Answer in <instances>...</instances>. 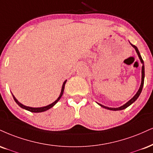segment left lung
<instances>
[{
  "instance_id": "1",
  "label": "left lung",
  "mask_w": 153,
  "mask_h": 153,
  "mask_svg": "<svg viewBox=\"0 0 153 153\" xmlns=\"http://www.w3.org/2000/svg\"><path fill=\"white\" fill-rule=\"evenodd\" d=\"M131 45H132V46L135 49L136 52H137V55H138V57H139L140 60L141 62H142V63H143V67H142V82H141L140 87V89L138 90V91H137V93H136L135 96H134L133 97H132V98L131 99V100H130L129 101H128V102H127V103H126L125 105H123V106L120 107V108H108V107L104 106V105H101V104H99V103H98V105H100L101 107H102V108H105V109L110 110H123V109H126V108H128V106H130V105H131L132 103H133V102H135V101L136 100H137V97H139V95H140V93H141V92H142V90H143V85H144V78H145V67H144V62H143V58H142V57H141V56H140V52H139L138 49H137V48L136 47L135 45H132V44H131Z\"/></svg>"
}]
</instances>
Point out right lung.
<instances>
[{
    "instance_id": "right-lung-1",
    "label": "right lung",
    "mask_w": 153,
    "mask_h": 153,
    "mask_svg": "<svg viewBox=\"0 0 153 153\" xmlns=\"http://www.w3.org/2000/svg\"><path fill=\"white\" fill-rule=\"evenodd\" d=\"M66 81H67V80H65V81L63 82V84H62V90H61V93H60V96L58 97V98L57 99V100H56V101H55V102H53V103L50 104V105H47V106L42 107V108H30V107H27V106L23 105V104H21V102H18V101L17 100V99H16V97H15L13 96V97L14 100L16 101V103H17V104L18 105H19L20 107H21V108H23V109L28 110V111L32 112V113H41V112L46 111V110H48V109H50V108H52V107L54 106L55 105H56V104L57 103V102H58V100H60V97H61V96L62 95V94H63L64 88H65V84Z\"/></svg>"
}]
</instances>
